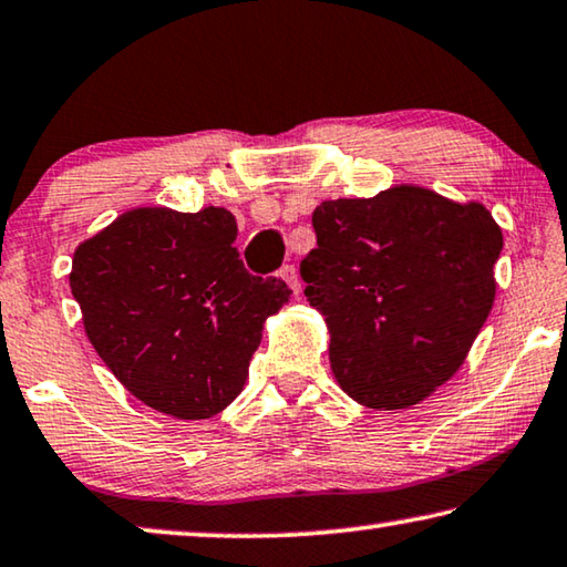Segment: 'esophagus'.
I'll list each match as a JSON object with an SVG mask.
<instances>
[{
    "label": "esophagus",
    "instance_id": "1",
    "mask_svg": "<svg viewBox=\"0 0 567 567\" xmlns=\"http://www.w3.org/2000/svg\"><path fill=\"white\" fill-rule=\"evenodd\" d=\"M280 277L282 280L292 287V292H300V275H298V267L295 265H285L280 269Z\"/></svg>",
    "mask_w": 567,
    "mask_h": 567
}]
</instances>
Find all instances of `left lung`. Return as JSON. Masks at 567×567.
<instances>
[{
    "mask_svg": "<svg viewBox=\"0 0 567 567\" xmlns=\"http://www.w3.org/2000/svg\"><path fill=\"white\" fill-rule=\"evenodd\" d=\"M305 298L328 322L330 365L350 399L393 411L452 379L494 302L502 231L482 204L421 186L322 202Z\"/></svg>",
    "mask_w": 567,
    "mask_h": 567,
    "instance_id": "1",
    "label": "left lung"
}]
</instances>
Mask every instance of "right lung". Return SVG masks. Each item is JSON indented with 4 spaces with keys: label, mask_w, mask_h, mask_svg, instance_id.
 I'll return each instance as SVG.
<instances>
[{
    "label": "right lung",
    "mask_w": 567,
    "mask_h": 567,
    "mask_svg": "<svg viewBox=\"0 0 567 567\" xmlns=\"http://www.w3.org/2000/svg\"><path fill=\"white\" fill-rule=\"evenodd\" d=\"M221 206L133 209L75 249L70 290L90 343L133 396L196 421L229 406L262 322L292 290L249 275Z\"/></svg>",
    "instance_id": "obj_1"
}]
</instances>
